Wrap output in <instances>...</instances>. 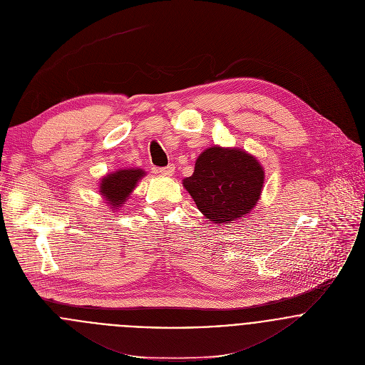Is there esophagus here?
<instances>
[{"mask_svg":"<svg viewBox=\"0 0 365 365\" xmlns=\"http://www.w3.org/2000/svg\"><path fill=\"white\" fill-rule=\"evenodd\" d=\"M158 173H160L161 175H165V177H171V175H174V173H175V167H174V165H168V167L160 168V170H158Z\"/></svg>","mask_w":365,"mask_h":365,"instance_id":"esophagus-1","label":"esophagus"}]
</instances>
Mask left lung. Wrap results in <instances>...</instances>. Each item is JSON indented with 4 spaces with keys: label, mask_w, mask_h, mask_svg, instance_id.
<instances>
[{
    "label": "left lung",
    "mask_w": 365,
    "mask_h": 365,
    "mask_svg": "<svg viewBox=\"0 0 365 365\" xmlns=\"http://www.w3.org/2000/svg\"><path fill=\"white\" fill-rule=\"evenodd\" d=\"M264 170L240 148L214 145L204 150L191 177L182 180L197 208L215 227L246 220L260 200Z\"/></svg>",
    "instance_id": "obj_1"
}]
</instances>
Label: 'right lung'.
<instances>
[{"mask_svg": "<svg viewBox=\"0 0 365 365\" xmlns=\"http://www.w3.org/2000/svg\"><path fill=\"white\" fill-rule=\"evenodd\" d=\"M147 175L142 168L116 170L102 177L99 182V194L110 210L120 208L136 188L138 182Z\"/></svg>", "mask_w": 365, "mask_h": 365, "instance_id": "right-lung-1", "label": "right lung"}]
</instances>
